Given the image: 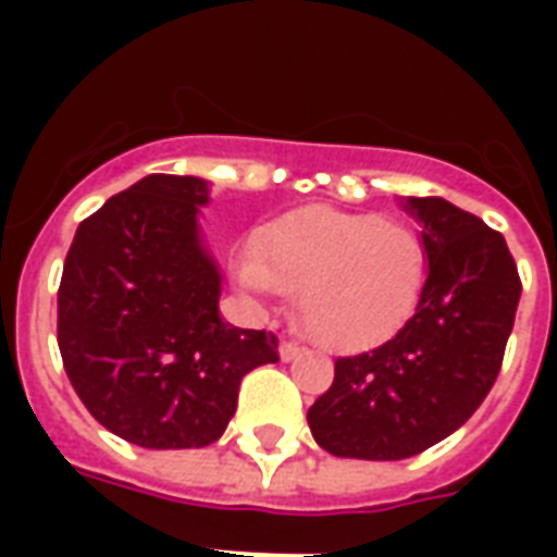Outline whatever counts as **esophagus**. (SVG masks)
Listing matches in <instances>:
<instances>
[{"mask_svg": "<svg viewBox=\"0 0 557 557\" xmlns=\"http://www.w3.org/2000/svg\"><path fill=\"white\" fill-rule=\"evenodd\" d=\"M304 355V346H298V343H292V339H283L280 343V358L283 361H295V358H301Z\"/></svg>", "mask_w": 557, "mask_h": 557, "instance_id": "34e87169", "label": "esophagus"}]
</instances>
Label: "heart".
<instances>
[{
	"label": "heart",
	"mask_w": 557,
	"mask_h": 557,
	"mask_svg": "<svg viewBox=\"0 0 557 557\" xmlns=\"http://www.w3.org/2000/svg\"><path fill=\"white\" fill-rule=\"evenodd\" d=\"M235 274L259 298L301 295V325L334 351L370 349L409 322L430 274L414 226L313 206L256 235Z\"/></svg>",
	"instance_id": "1"
}]
</instances>
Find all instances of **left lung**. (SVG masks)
<instances>
[{
  "label": "left lung",
  "mask_w": 557,
  "mask_h": 557,
  "mask_svg": "<svg viewBox=\"0 0 557 557\" xmlns=\"http://www.w3.org/2000/svg\"><path fill=\"white\" fill-rule=\"evenodd\" d=\"M430 274L394 337L337 358L307 411L327 454L409 459L466 423L502 373L522 280L502 232L442 196H411Z\"/></svg>",
  "instance_id": "obj_1"
}]
</instances>
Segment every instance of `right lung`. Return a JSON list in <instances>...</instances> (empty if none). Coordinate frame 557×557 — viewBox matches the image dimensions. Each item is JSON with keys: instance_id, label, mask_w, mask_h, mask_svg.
I'll return each mask as SVG.
<instances>
[{"instance_id": "1", "label": "right lung", "mask_w": 557, "mask_h": 557, "mask_svg": "<svg viewBox=\"0 0 557 557\" xmlns=\"http://www.w3.org/2000/svg\"><path fill=\"white\" fill-rule=\"evenodd\" d=\"M208 184L148 175L79 223L59 283L55 339L101 426L139 447L218 442L242 379L277 363L271 331L218 315L220 274L199 244Z\"/></svg>"}]
</instances>
